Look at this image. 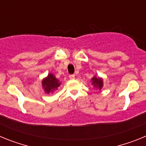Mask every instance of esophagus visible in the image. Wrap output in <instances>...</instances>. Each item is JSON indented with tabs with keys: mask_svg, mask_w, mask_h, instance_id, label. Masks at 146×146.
I'll return each instance as SVG.
<instances>
[{
	"mask_svg": "<svg viewBox=\"0 0 146 146\" xmlns=\"http://www.w3.org/2000/svg\"><path fill=\"white\" fill-rule=\"evenodd\" d=\"M69 78L71 80H74L75 78V75L74 74H71V75H69Z\"/></svg>",
	"mask_w": 146,
	"mask_h": 146,
	"instance_id": "34e87169",
	"label": "esophagus"
}]
</instances>
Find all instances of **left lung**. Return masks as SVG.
<instances>
[{
	"label": "left lung",
	"instance_id": "8db88e82",
	"mask_svg": "<svg viewBox=\"0 0 146 146\" xmlns=\"http://www.w3.org/2000/svg\"><path fill=\"white\" fill-rule=\"evenodd\" d=\"M91 81H92V83H91L92 86L96 89L101 90L102 88L103 87V80L100 77H96V76H94L91 79Z\"/></svg>",
	"mask_w": 146,
	"mask_h": 146
}]
</instances>
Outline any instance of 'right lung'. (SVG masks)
I'll list each match as a JSON object with an SVG mask.
<instances>
[{
    "label": "right lung",
    "mask_w": 146,
    "mask_h": 146,
    "mask_svg": "<svg viewBox=\"0 0 146 146\" xmlns=\"http://www.w3.org/2000/svg\"><path fill=\"white\" fill-rule=\"evenodd\" d=\"M60 82L52 74H49L46 78L42 80V86L46 94L53 93L60 86Z\"/></svg>",
    "instance_id": "add662e5"
}]
</instances>
